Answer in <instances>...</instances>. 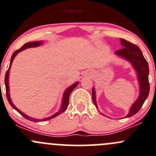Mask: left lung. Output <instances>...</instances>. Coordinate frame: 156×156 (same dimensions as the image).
Instances as JSON below:
<instances>
[{
	"mask_svg": "<svg viewBox=\"0 0 156 156\" xmlns=\"http://www.w3.org/2000/svg\"><path fill=\"white\" fill-rule=\"evenodd\" d=\"M120 44L122 48L115 51V54L119 57L128 61L131 64L137 73L138 83H139L140 93L137 100L131 105L129 112L127 114L126 118L131 117L136 114L141 108L146 99L147 98L150 92V83H149V65L147 60L143 55L140 49L136 45L129 41L120 38ZM92 101L96 108L98 104L96 103V95L94 88H92ZM104 116L107 115L101 113Z\"/></svg>",
	"mask_w": 156,
	"mask_h": 156,
	"instance_id": "1",
	"label": "left lung"
}]
</instances>
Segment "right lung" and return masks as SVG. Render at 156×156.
Listing matches in <instances>:
<instances>
[{
  "instance_id": "obj_1",
  "label": "right lung",
  "mask_w": 156,
  "mask_h": 156,
  "mask_svg": "<svg viewBox=\"0 0 156 156\" xmlns=\"http://www.w3.org/2000/svg\"><path fill=\"white\" fill-rule=\"evenodd\" d=\"M43 44V41H34V42H29V43H25V44H24L23 46H22V47L20 48V49H18V50L16 51L15 52H14L13 54H12V57H11V60H10V64H9V69L7 70V71H6V75H5V86H6V98H7V100L8 101H9V104L11 105V107H12V108L14 109V110H16L18 113H19L21 114V115H22L23 117H25L26 119L28 120H30V121H32V122H44V121H47V120H49V119H52L55 118V117H56L57 115H58L59 114L62 113L63 112H65V110H66V109L67 108V106H68V104H69V97H70V94L71 93V91H73V89H75V88L76 87V86H78L79 84V82H76L75 83H73V85H71L70 86H69L67 89L65 90V92H64L63 94V98H62V105H61V107L60 109H59L58 111L57 112V113H55L53 115H52L51 116H49V117H46V118H44V119H34V118H32V117H30L28 116V115H27L26 114H25L23 113V112H22L21 110H19L18 108H17L16 107L15 105L13 104V103H12V100H11L10 98V95H9V70H10V67H11V65H12V61H13L14 58L16 56V55L19 53V52H22V50H25V49H28V48H32V47H37V46H41V45ZM1 84V83H0Z\"/></svg>"
}]
</instances>
